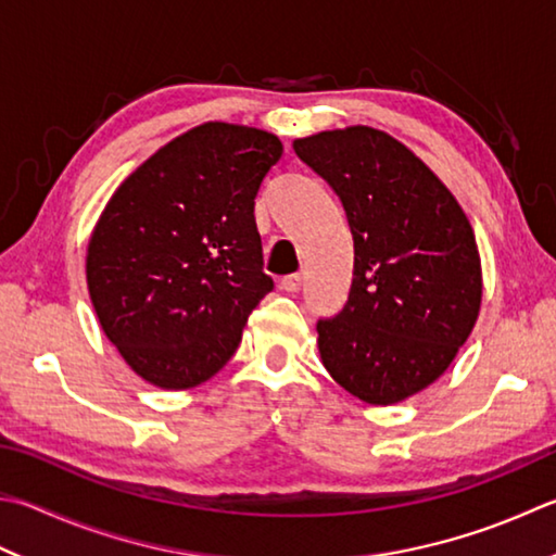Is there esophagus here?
Wrapping results in <instances>:
<instances>
[{"mask_svg":"<svg viewBox=\"0 0 556 556\" xmlns=\"http://www.w3.org/2000/svg\"><path fill=\"white\" fill-rule=\"evenodd\" d=\"M300 288H302V276L300 274L286 276L280 280V290H286V292H298Z\"/></svg>","mask_w":556,"mask_h":556,"instance_id":"1","label":"esophagus"}]
</instances>
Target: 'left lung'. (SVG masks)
Listing matches in <instances>:
<instances>
[{"instance_id": "1", "label": "left lung", "mask_w": 556, "mask_h": 556, "mask_svg": "<svg viewBox=\"0 0 556 556\" xmlns=\"http://www.w3.org/2000/svg\"><path fill=\"white\" fill-rule=\"evenodd\" d=\"M341 198L353 235L349 302L317 321L324 368L365 404L426 390L481 307L472 225L447 186L384 130L351 125L292 142Z\"/></svg>"}]
</instances>
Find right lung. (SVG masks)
<instances>
[{"label":"right lung","instance_id":"right-lung-1","mask_svg":"<svg viewBox=\"0 0 556 556\" xmlns=\"http://www.w3.org/2000/svg\"><path fill=\"white\" fill-rule=\"evenodd\" d=\"M282 154L274 132L211 121L166 142L103 207L87 288L106 339L135 375L191 390L232 358L274 290L254 219Z\"/></svg>","mask_w":556,"mask_h":556}]
</instances>
